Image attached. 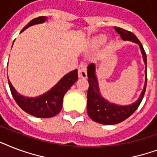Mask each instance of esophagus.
I'll return each instance as SVG.
<instances>
[{"mask_svg":"<svg viewBox=\"0 0 157 157\" xmlns=\"http://www.w3.org/2000/svg\"><path fill=\"white\" fill-rule=\"evenodd\" d=\"M78 76L80 78H86L87 77L86 66L85 63L80 64L78 67Z\"/></svg>","mask_w":157,"mask_h":157,"instance_id":"1","label":"esophagus"}]
</instances>
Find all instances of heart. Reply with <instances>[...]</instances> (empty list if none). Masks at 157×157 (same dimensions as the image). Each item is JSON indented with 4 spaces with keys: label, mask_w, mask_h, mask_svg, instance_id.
I'll return each mask as SVG.
<instances>
[{
    "label": "heart",
    "mask_w": 157,
    "mask_h": 157,
    "mask_svg": "<svg viewBox=\"0 0 157 157\" xmlns=\"http://www.w3.org/2000/svg\"><path fill=\"white\" fill-rule=\"evenodd\" d=\"M107 39L108 38L106 36H99L94 38L92 40V44H93L94 46H100V45H103L104 43L107 42Z\"/></svg>",
    "instance_id": "1"
}]
</instances>
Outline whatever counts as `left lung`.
I'll return each mask as SVG.
<instances>
[{
    "label": "left lung",
    "instance_id": "left-lung-1",
    "mask_svg": "<svg viewBox=\"0 0 157 157\" xmlns=\"http://www.w3.org/2000/svg\"><path fill=\"white\" fill-rule=\"evenodd\" d=\"M122 40L132 41L139 45L143 60L145 65V82L139 98L131 104L120 105L107 100L101 94L98 76L96 75L95 63L89 64L87 67V76L89 79V90L87 93V113L94 121L102 124H115L121 123L129 117L139 107L144 98L147 86V55L143 45L134 33L114 27Z\"/></svg>",
    "mask_w": 157,
    "mask_h": 157
}]
</instances>
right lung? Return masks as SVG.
<instances>
[{
  "label": "right lung",
  "instance_id": "1",
  "mask_svg": "<svg viewBox=\"0 0 157 157\" xmlns=\"http://www.w3.org/2000/svg\"><path fill=\"white\" fill-rule=\"evenodd\" d=\"M47 19L48 18L45 16L34 18L23 28L20 33L31 26L45 23ZM77 79L78 75L77 69H76L64 75L59 80V82L50 90L36 97H26L22 95L14 89L9 80V77L8 82L14 100L24 112L39 118H50L56 116L60 112L63 107V100L65 94L77 81Z\"/></svg>",
  "mask_w": 157,
  "mask_h": 157
}]
</instances>
